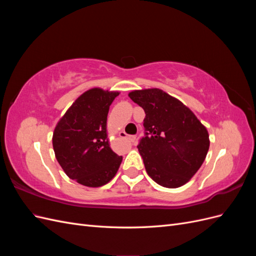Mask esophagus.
<instances>
[{"label": "esophagus", "mask_w": 256, "mask_h": 256, "mask_svg": "<svg viewBox=\"0 0 256 256\" xmlns=\"http://www.w3.org/2000/svg\"><path fill=\"white\" fill-rule=\"evenodd\" d=\"M120 136L122 138H127V140H129L130 142H132V143L136 141V136H128L126 132H122V131L120 134Z\"/></svg>", "instance_id": "esophagus-1"}]
</instances>
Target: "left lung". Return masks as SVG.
<instances>
[{"label":"left lung","instance_id":"obj_1","mask_svg":"<svg viewBox=\"0 0 256 256\" xmlns=\"http://www.w3.org/2000/svg\"><path fill=\"white\" fill-rule=\"evenodd\" d=\"M129 97L145 112L138 150L147 174L166 188L188 182L209 150L206 127L189 108L159 88L132 90Z\"/></svg>","mask_w":256,"mask_h":256}]
</instances>
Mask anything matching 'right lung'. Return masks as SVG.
<instances>
[{
  "label": "right lung",
  "mask_w": 256,
  "mask_h": 256,
  "mask_svg": "<svg viewBox=\"0 0 256 256\" xmlns=\"http://www.w3.org/2000/svg\"><path fill=\"white\" fill-rule=\"evenodd\" d=\"M118 92L88 90L76 100L54 129L56 160L70 180L86 187H100L118 173L122 157L110 147L106 118Z\"/></svg>",
  "instance_id": "right-lung-1"
}]
</instances>
